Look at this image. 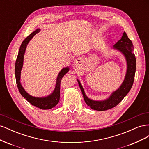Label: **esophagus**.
Listing matches in <instances>:
<instances>
[{
    "mask_svg": "<svg viewBox=\"0 0 149 149\" xmlns=\"http://www.w3.org/2000/svg\"><path fill=\"white\" fill-rule=\"evenodd\" d=\"M74 65L76 68H82L84 65V60L82 58H78L74 60Z\"/></svg>",
    "mask_w": 149,
    "mask_h": 149,
    "instance_id": "obj_1",
    "label": "esophagus"
}]
</instances>
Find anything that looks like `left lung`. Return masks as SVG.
I'll use <instances>...</instances> for the list:
<instances>
[{
	"label": "left lung",
	"instance_id": "8db88e82",
	"mask_svg": "<svg viewBox=\"0 0 149 149\" xmlns=\"http://www.w3.org/2000/svg\"><path fill=\"white\" fill-rule=\"evenodd\" d=\"M114 48L120 51L124 55L127 61V69L123 84L118 89L112 93L109 98L104 101H93L88 98L85 94L81 84L77 79L79 88L83 93L84 101L92 109L103 111L113 108L123 100L132 86L136 69V59L133 52L134 47L132 42L128 38L125 31L123 33L121 39L114 45Z\"/></svg>",
	"mask_w": 149,
	"mask_h": 149
}]
</instances>
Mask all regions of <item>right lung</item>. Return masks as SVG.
<instances>
[{
  "instance_id": "obj_1",
  "label": "right lung",
  "mask_w": 149,
  "mask_h": 149,
  "mask_svg": "<svg viewBox=\"0 0 149 149\" xmlns=\"http://www.w3.org/2000/svg\"><path fill=\"white\" fill-rule=\"evenodd\" d=\"M40 31V29L35 30V31H34L33 32H32L30 35H29L21 44V46L20 47L19 53H18V56L15 62V74L16 83L17 84V87L18 89H19L20 93L21 94V95L24 98H25L26 100L29 102L31 105L37 107L41 109H49L55 107L60 101L61 80L62 78L64 76V75L68 72V67H66L65 68L61 70V71L58 75L55 89H54V91L51 94H49V95L46 97H36L30 96V94H29L25 91V89L22 87L20 81L21 70L22 68V66H23L24 56L26 46H27V44L30 42V40L33 38L35 35L38 33Z\"/></svg>"
}]
</instances>
